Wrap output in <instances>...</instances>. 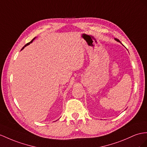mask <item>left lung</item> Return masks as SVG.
<instances>
[{"instance_id":"left-lung-1","label":"left lung","mask_w":147,"mask_h":147,"mask_svg":"<svg viewBox=\"0 0 147 147\" xmlns=\"http://www.w3.org/2000/svg\"><path fill=\"white\" fill-rule=\"evenodd\" d=\"M115 40H117V41H119V42H120V41L119 40V39H117V38H115Z\"/></svg>"}]
</instances>
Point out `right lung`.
Returning <instances> with one entry per match:
<instances>
[{"instance_id":"1","label":"right lung","mask_w":147,"mask_h":147,"mask_svg":"<svg viewBox=\"0 0 147 147\" xmlns=\"http://www.w3.org/2000/svg\"><path fill=\"white\" fill-rule=\"evenodd\" d=\"M35 38H33V39H32V41H30V42H28V43H27V44H26V45H25V46H24V47H23V48H22V50H23V49H24V48H25V47H26V46H27V45H30V43H32V41H33V40H34V39H35Z\"/></svg>"}]
</instances>
